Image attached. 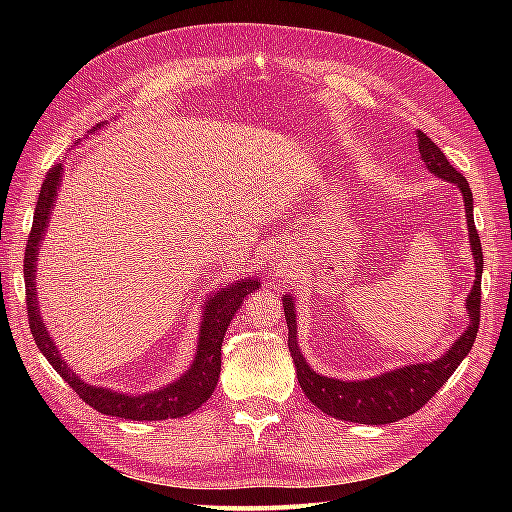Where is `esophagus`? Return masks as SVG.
<instances>
[{"label":"esophagus","mask_w":512,"mask_h":512,"mask_svg":"<svg viewBox=\"0 0 512 512\" xmlns=\"http://www.w3.org/2000/svg\"><path fill=\"white\" fill-rule=\"evenodd\" d=\"M290 257H292V250L290 248H279V264H288L290 262Z\"/></svg>","instance_id":"34e87169"}]
</instances>
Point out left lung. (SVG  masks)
<instances>
[{"label": "left lung", "instance_id": "1", "mask_svg": "<svg viewBox=\"0 0 512 512\" xmlns=\"http://www.w3.org/2000/svg\"><path fill=\"white\" fill-rule=\"evenodd\" d=\"M418 149L422 162L427 165L433 176L455 184L462 193L466 226H469V244L475 259V281L469 297H466V319H469V323H466V330L462 332V336H458V341L449 347V352L436 358V361L396 367L389 369L385 374H378L365 380H339L314 372L306 363L297 341L295 297L284 295L281 301H284L288 323V347L292 361H295L297 367L299 385L303 389V394L310 398L312 405L319 407L332 418L358 424H389L411 416V413H416L424 402H429L431 396L447 383L475 343L477 325H480V281L484 257L480 237H477L473 222V193L462 173L455 171V167L447 160V156L442 154L440 147L424 132H418Z\"/></svg>", "mask_w": 512, "mask_h": 512}]
</instances>
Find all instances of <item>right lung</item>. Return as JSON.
<instances>
[{
	"label": "right lung",
	"instance_id": "add662e5",
	"mask_svg": "<svg viewBox=\"0 0 512 512\" xmlns=\"http://www.w3.org/2000/svg\"><path fill=\"white\" fill-rule=\"evenodd\" d=\"M107 125V123H103ZM101 129L96 125L92 132ZM90 132V134H92ZM63 178V165H54L37 200L35 217H32V228L26 244V257H24V279H26V303H28V321L30 332L35 339L41 354L48 358V363L57 369L59 376L68 383L76 394H79L90 407L105 413V416H116L125 420H167V418H182L187 413L202 407V402L213 396V389L217 385L222 369V341L228 323L233 321L235 312L244 303V297L255 292L259 286L257 277H244L233 284H226L222 288L213 290L206 295L202 303V321H200V334H198V350L191 367L173 383L145 391V394H123V391H114L99 385H90L74 372V369L65 363L57 343L52 341V334L48 332L46 323L39 312V299H37V262H39V246L46 239V231L50 226V215L57 206V195Z\"/></svg>",
	"mask_w": 512,
	"mask_h": 512
}]
</instances>
